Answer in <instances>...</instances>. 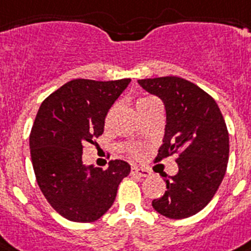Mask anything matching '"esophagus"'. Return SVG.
Masks as SVG:
<instances>
[{
	"mask_svg": "<svg viewBox=\"0 0 251 251\" xmlns=\"http://www.w3.org/2000/svg\"><path fill=\"white\" fill-rule=\"evenodd\" d=\"M131 174H134V176H139V177H149L150 171H148V169H144V168L132 167Z\"/></svg>",
	"mask_w": 251,
	"mask_h": 251,
	"instance_id": "esophagus-1",
	"label": "esophagus"
}]
</instances>
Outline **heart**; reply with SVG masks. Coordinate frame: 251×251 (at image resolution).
Segmentation results:
<instances>
[{"label":"heart","mask_w":251,"mask_h":251,"mask_svg":"<svg viewBox=\"0 0 251 251\" xmlns=\"http://www.w3.org/2000/svg\"><path fill=\"white\" fill-rule=\"evenodd\" d=\"M152 97H143V99H140V100H138V102H136V106H139V104H141V103H144V102H147V101H149V100H151ZM110 116H111V112L108 113V116H107V120L110 119ZM130 154H131L132 156H135V158H138L139 155H140V154H139V150L138 149H135V148H132V149H130Z\"/></svg>","instance_id":"heart-1"}]
</instances>
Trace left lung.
I'll return each instance as SVG.
<instances>
[{
    "label": "left lung",
    "mask_w": 251,
    "mask_h": 251,
    "mask_svg": "<svg viewBox=\"0 0 251 251\" xmlns=\"http://www.w3.org/2000/svg\"><path fill=\"white\" fill-rule=\"evenodd\" d=\"M138 82L164 102L167 125L155 162L176 155L178 164L152 207L169 219L193 216L210 203L225 177L230 149L225 120L216 101L189 80L168 75Z\"/></svg>",
    "instance_id": "8db88e82"
}]
</instances>
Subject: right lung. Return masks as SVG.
<instances>
[{
  "label": "right lung",
  "instance_id": "add662e5",
  "mask_svg": "<svg viewBox=\"0 0 251 251\" xmlns=\"http://www.w3.org/2000/svg\"><path fill=\"white\" fill-rule=\"evenodd\" d=\"M131 82L69 80L43 101L30 132L35 177L50 206L74 222H93L107 212L131 168L111 160L107 169L82 163L84 145L103 134L113 102Z\"/></svg>",
  "mask_w": 251,
  "mask_h": 251
}]
</instances>
